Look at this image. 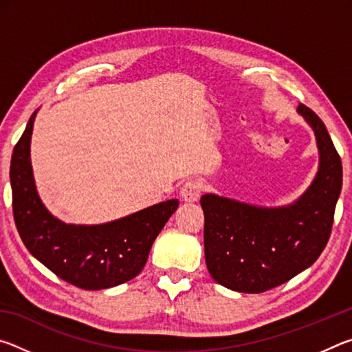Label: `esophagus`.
Here are the masks:
<instances>
[{
  "label": "esophagus",
  "mask_w": 352,
  "mask_h": 352,
  "mask_svg": "<svg viewBox=\"0 0 352 352\" xmlns=\"http://www.w3.org/2000/svg\"><path fill=\"white\" fill-rule=\"evenodd\" d=\"M201 189H204V186H201V183L199 180L186 182L180 189L182 200L186 201V204H194V201H197L200 199Z\"/></svg>",
  "instance_id": "34e87169"
}]
</instances>
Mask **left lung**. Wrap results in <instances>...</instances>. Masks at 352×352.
<instances>
[{"label": "left lung", "instance_id": "1", "mask_svg": "<svg viewBox=\"0 0 352 352\" xmlns=\"http://www.w3.org/2000/svg\"><path fill=\"white\" fill-rule=\"evenodd\" d=\"M317 138L320 164L314 182L287 206L262 208L205 194V259L223 287L261 294L311 267L329 241L342 190V160L323 121L300 104Z\"/></svg>", "mask_w": 352, "mask_h": 352}]
</instances>
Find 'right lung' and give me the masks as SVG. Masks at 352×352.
<instances>
[{
	"mask_svg": "<svg viewBox=\"0 0 352 352\" xmlns=\"http://www.w3.org/2000/svg\"><path fill=\"white\" fill-rule=\"evenodd\" d=\"M35 115L37 110L10 162L12 210L23 243L35 259L79 289L100 290L130 281L144 269L152 243L175 212L178 200L102 225L63 223L46 210L35 189L31 166Z\"/></svg>",
	"mask_w": 352,
	"mask_h": 352,
	"instance_id": "obj_1",
	"label": "right lung"
}]
</instances>
